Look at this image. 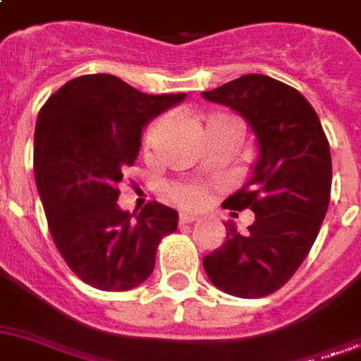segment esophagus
Wrapping results in <instances>:
<instances>
[{
	"label": "esophagus",
	"mask_w": 361,
	"mask_h": 361,
	"mask_svg": "<svg viewBox=\"0 0 361 361\" xmlns=\"http://www.w3.org/2000/svg\"><path fill=\"white\" fill-rule=\"evenodd\" d=\"M194 221H197L196 215H190V213H180V222H183V224H186V222H194Z\"/></svg>",
	"instance_id": "1"
}]
</instances>
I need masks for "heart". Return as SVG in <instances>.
Returning a JSON list of instances; mask_svg holds the SVG:
<instances>
[{
    "label": "heart",
    "mask_w": 361,
    "mask_h": 361,
    "mask_svg": "<svg viewBox=\"0 0 361 361\" xmlns=\"http://www.w3.org/2000/svg\"><path fill=\"white\" fill-rule=\"evenodd\" d=\"M219 121H226V119H207L205 126L202 127V131L203 129H207L209 126H215ZM158 127L159 123H156V126H152L150 129H148V133H146V148H150L152 142H154V137H156V133H158ZM171 194H173V197H175L180 205H184V207H197V205H202L203 200H205V192H203V188H200V186H192V184H188V186H175V188L171 190Z\"/></svg>",
    "instance_id": "heart-1"
}]
</instances>
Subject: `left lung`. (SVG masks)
I'll return each instance as SVG.
<instances>
[{"label": "left lung", "instance_id": "1", "mask_svg": "<svg viewBox=\"0 0 361 361\" xmlns=\"http://www.w3.org/2000/svg\"><path fill=\"white\" fill-rule=\"evenodd\" d=\"M202 97L232 108L257 139V161L245 184L224 200L251 209L245 234L224 222L226 240L203 257L211 283L242 299L278 291L318 238L331 196V152L310 102L281 81L247 74Z\"/></svg>", "mask_w": 361, "mask_h": 361}]
</instances>
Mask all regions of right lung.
Returning <instances> with one entry per match:
<instances>
[{
	"label": "right lung",
	"instance_id": "right-lung-1",
	"mask_svg": "<svg viewBox=\"0 0 361 361\" xmlns=\"http://www.w3.org/2000/svg\"><path fill=\"white\" fill-rule=\"evenodd\" d=\"M186 99L146 94L110 74L62 85L39 110L34 173L49 230L72 272L102 291H127L148 280L161 238L178 213L159 202L139 215L118 203L123 169L135 164L152 119Z\"/></svg>",
	"mask_w": 361,
	"mask_h": 361
}]
</instances>
